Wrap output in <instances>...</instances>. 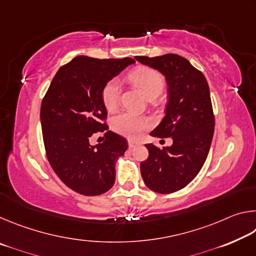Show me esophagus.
Masks as SVG:
<instances>
[{"instance_id":"obj_1","label":"esophagus","mask_w":256,"mask_h":256,"mask_svg":"<svg viewBox=\"0 0 256 256\" xmlns=\"http://www.w3.org/2000/svg\"><path fill=\"white\" fill-rule=\"evenodd\" d=\"M138 146V142L133 141V140H128V148L130 149H132V148H134V146Z\"/></svg>"}]
</instances>
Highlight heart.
Here are the masks:
<instances>
[{"label":"heart","mask_w":256,"mask_h":256,"mask_svg":"<svg viewBox=\"0 0 256 256\" xmlns=\"http://www.w3.org/2000/svg\"><path fill=\"white\" fill-rule=\"evenodd\" d=\"M130 79L144 96L151 99L158 97L164 89V78L154 68L141 66L130 74ZM120 92V80L112 79L104 86L102 90V100L107 110H114L118 105ZM149 118L132 112H122L112 120V128L120 136L130 138H136L150 126Z\"/></svg>","instance_id":"heart-1"}]
</instances>
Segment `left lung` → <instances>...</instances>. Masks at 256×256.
I'll list each match as a JSON object with an SVG mask.
<instances>
[{
    "label": "left lung",
    "mask_w": 256,
    "mask_h": 256,
    "mask_svg": "<svg viewBox=\"0 0 256 256\" xmlns=\"http://www.w3.org/2000/svg\"><path fill=\"white\" fill-rule=\"evenodd\" d=\"M136 60L166 79V115L150 136L172 138V144L162 150L146 144L149 157L141 162L142 178L157 193L176 192L196 178L209 154L214 131L209 86L203 73L180 55Z\"/></svg>",
    "instance_id": "1"
}]
</instances>
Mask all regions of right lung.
<instances>
[{"label": "right lung", "mask_w": 256, "mask_h": 256, "mask_svg": "<svg viewBox=\"0 0 256 256\" xmlns=\"http://www.w3.org/2000/svg\"><path fill=\"white\" fill-rule=\"evenodd\" d=\"M136 60H99L80 55L56 73L40 108L47 158L68 188L86 196H100L115 183L116 160L128 150V141L112 131L102 144H90V138L108 130L102 120L107 110L102 90Z\"/></svg>", "instance_id": "add662e5"}]
</instances>
